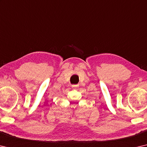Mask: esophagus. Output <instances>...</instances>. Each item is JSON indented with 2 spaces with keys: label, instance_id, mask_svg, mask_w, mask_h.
Masks as SVG:
<instances>
[{
  "label": "esophagus",
  "instance_id": "obj_1",
  "mask_svg": "<svg viewBox=\"0 0 147 147\" xmlns=\"http://www.w3.org/2000/svg\"><path fill=\"white\" fill-rule=\"evenodd\" d=\"M78 87H79L78 85H72V87H74V88H78Z\"/></svg>",
  "mask_w": 147,
  "mask_h": 147
}]
</instances>
